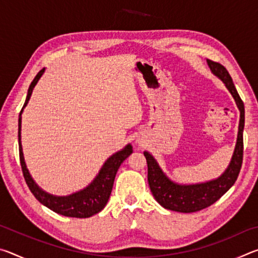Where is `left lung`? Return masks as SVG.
<instances>
[{"label": "left lung", "mask_w": 258, "mask_h": 258, "mask_svg": "<svg viewBox=\"0 0 258 258\" xmlns=\"http://www.w3.org/2000/svg\"><path fill=\"white\" fill-rule=\"evenodd\" d=\"M207 64L214 76L224 83L226 89L232 95L240 111L237 143L228 168L221 176L214 180L196 183V184H180L172 181L160 168L159 164L150 152L145 151L148 164V182L155 199L166 209L180 213H194L211 206L217 202L231 186L234 184L239 175L243 156V126L244 106L235 90L230 74L221 63L207 60Z\"/></svg>", "instance_id": "8db88e82"}]
</instances>
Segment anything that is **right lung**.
<instances>
[{
    "label": "right lung",
    "instance_id": "right-lung-1",
    "mask_svg": "<svg viewBox=\"0 0 258 258\" xmlns=\"http://www.w3.org/2000/svg\"><path fill=\"white\" fill-rule=\"evenodd\" d=\"M45 72V68L37 74L29 85L27 97L23 109H21L19 120H18V140H19V157H20V165L23 169V174L25 181L27 183L29 190L35 196L38 202L44 205L51 211L60 214V215L68 216V217H77V218H86L91 217L101 212L108 203V199L110 197L113 181L118 171L121 163L127 158V157L133 152L132 146H125L123 149L115 152L109 158L104 161L101 169H100L98 175L94 177V180L90 183L89 185L84 189L77 192H74L68 196H54L51 195L42 189V187L36 184L34 178L30 175L27 166L25 163L23 146H21V113H23L25 107L30 99V95L33 93V90L37 82L40 81L43 74Z\"/></svg>",
    "mask_w": 258,
    "mask_h": 258
}]
</instances>
